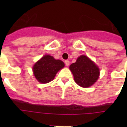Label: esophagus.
I'll use <instances>...</instances> for the list:
<instances>
[{
	"instance_id": "34e87169",
	"label": "esophagus",
	"mask_w": 127,
	"mask_h": 127,
	"mask_svg": "<svg viewBox=\"0 0 127 127\" xmlns=\"http://www.w3.org/2000/svg\"><path fill=\"white\" fill-rule=\"evenodd\" d=\"M64 63H65V65L66 66H69L70 61H68V60H66L65 61H64Z\"/></svg>"
}]
</instances>
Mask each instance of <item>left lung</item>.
I'll return each mask as SVG.
<instances>
[{"label":"left lung","instance_id":"1","mask_svg":"<svg viewBox=\"0 0 127 127\" xmlns=\"http://www.w3.org/2000/svg\"><path fill=\"white\" fill-rule=\"evenodd\" d=\"M74 81L80 86L88 88L96 82L99 75V70L88 57L82 55L76 62L70 66Z\"/></svg>","mask_w":127,"mask_h":127}]
</instances>
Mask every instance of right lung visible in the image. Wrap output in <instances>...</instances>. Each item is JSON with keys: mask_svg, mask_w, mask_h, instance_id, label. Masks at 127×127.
I'll return each instance as SVG.
<instances>
[{"mask_svg": "<svg viewBox=\"0 0 127 127\" xmlns=\"http://www.w3.org/2000/svg\"><path fill=\"white\" fill-rule=\"evenodd\" d=\"M64 66L61 60L55 59L52 56L45 55L35 64L33 71L39 82L46 84L54 79L57 72Z\"/></svg>", "mask_w": 127, "mask_h": 127, "instance_id": "add662e5", "label": "right lung"}]
</instances>
